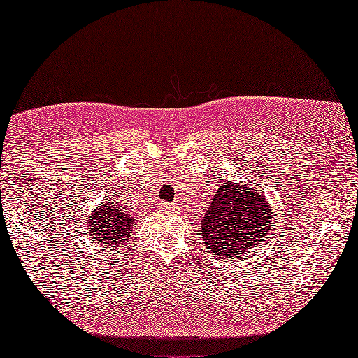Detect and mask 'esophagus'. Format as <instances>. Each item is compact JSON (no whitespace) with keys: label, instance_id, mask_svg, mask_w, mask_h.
I'll return each instance as SVG.
<instances>
[{"label":"esophagus","instance_id":"34e87169","mask_svg":"<svg viewBox=\"0 0 358 358\" xmlns=\"http://www.w3.org/2000/svg\"><path fill=\"white\" fill-rule=\"evenodd\" d=\"M159 208H161V212H173L175 206H173V203L162 202V203H159Z\"/></svg>","mask_w":358,"mask_h":358}]
</instances>
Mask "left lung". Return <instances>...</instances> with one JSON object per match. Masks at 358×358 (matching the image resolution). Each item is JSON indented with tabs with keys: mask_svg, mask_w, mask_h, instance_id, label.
<instances>
[{
	"mask_svg": "<svg viewBox=\"0 0 358 358\" xmlns=\"http://www.w3.org/2000/svg\"><path fill=\"white\" fill-rule=\"evenodd\" d=\"M269 202L253 186L236 183L218 186L201 221V236L210 252L223 259H236L255 248L274 228Z\"/></svg>",
	"mask_w": 358,
	"mask_h": 358,
	"instance_id": "1",
	"label": "left lung"
}]
</instances>
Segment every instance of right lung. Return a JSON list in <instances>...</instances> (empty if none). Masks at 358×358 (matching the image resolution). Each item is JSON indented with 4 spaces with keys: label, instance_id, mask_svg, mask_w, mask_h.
Here are the masks:
<instances>
[{
    "label": "right lung",
    "instance_id": "1",
    "mask_svg": "<svg viewBox=\"0 0 358 358\" xmlns=\"http://www.w3.org/2000/svg\"><path fill=\"white\" fill-rule=\"evenodd\" d=\"M134 223L135 215L126 213L121 207L113 206L111 202H105L87 220L86 229H89V236H92L95 243H100L101 250L105 252V247L113 250V247L124 245V242L130 237Z\"/></svg>",
    "mask_w": 358,
    "mask_h": 358
}]
</instances>
